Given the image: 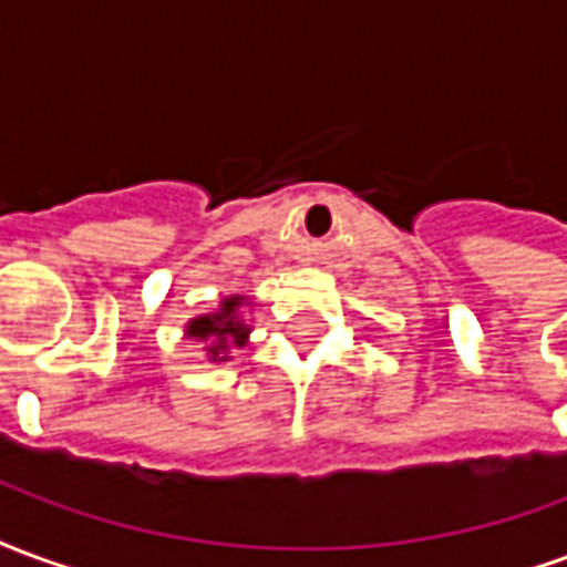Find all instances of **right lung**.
<instances>
[{
	"label": "right lung",
	"mask_w": 567,
	"mask_h": 567,
	"mask_svg": "<svg viewBox=\"0 0 567 567\" xmlns=\"http://www.w3.org/2000/svg\"><path fill=\"white\" fill-rule=\"evenodd\" d=\"M241 308L244 296H229V299L220 301V308L214 313H202V317H193L187 323V338L208 341L210 362H226L229 347L247 344L250 326L241 320Z\"/></svg>",
	"instance_id": "obj_1"
}]
</instances>
